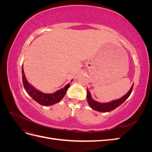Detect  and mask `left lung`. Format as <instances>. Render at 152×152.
I'll use <instances>...</instances> for the list:
<instances>
[{
	"label": "left lung",
	"mask_w": 152,
	"mask_h": 152,
	"mask_svg": "<svg viewBox=\"0 0 152 152\" xmlns=\"http://www.w3.org/2000/svg\"><path fill=\"white\" fill-rule=\"evenodd\" d=\"M133 85L132 86L131 88L130 89L128 93L126 95H124L121 98L117 99V100L112 101V102H111L104 103L97 102H96V101H94V99H92L90 92L88 91V89H87V102H88V104L90 106V107L94 110H96V111L101 112H111L114 109L117 108L118 106L122 104L129 98V96H130V94L132 93Z\"/></svg>",
	"instance_id": "obj_1"
}]
</instances>
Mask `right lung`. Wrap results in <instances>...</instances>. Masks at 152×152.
Listing matches in <instances>:
<instances>
[{
    "label": "right lung",
    "instance_id": "1",
    "mask_svg": "<svg viewBox=\"0 0 152 152\" xmlns=\"http://www.w3.org/2000/svg\"><path fill=\"white\" fill-rule=\"evenodd\" d=\"M22 80L24 88L26 93L33 98L35 102L43 106H50L58 103L65 96L67 89L70 86V84H67L64 88L59 89L53 94H45L37 90L34 87L28 84L25 76L23 68H22ZM72 81V80H71Z\"/></svg>",
    "mask_w": 152,
    "mask_h": 152
}]
</instances>
